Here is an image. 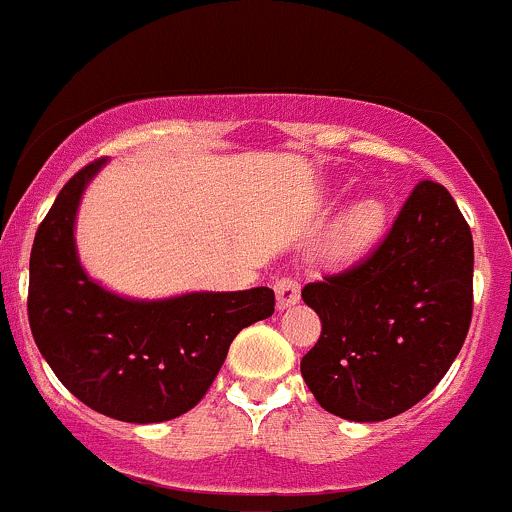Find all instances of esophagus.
Returning a JSON list of instances; mask_svg holds the SVG:
<instances>
[{
	"mask_svg": "<svg viewBox=\"0 0 512 512\" xmlns=\"http://www.w3.org/2000/svg\"><path fill=\"white\" fill-rule=\"evenodd\" d=\"M273 290H276V305H278V310H285V307L295 305V302L300 300V285H298V280L290 278V276L278 278L276 283H273Z\"/></svg>",
	"mask_w": 512,
	"mask_h": 512,
	"instance_id": "34e87169",
	"label": "esophagus"
}]
</instances>
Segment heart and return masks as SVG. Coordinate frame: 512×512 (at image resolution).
Here are the masks:
<instances>
[{
    "label": "heart",
    "instance_id": "heart-1",
    "mask_svg": "<svg viewBox=\"0 0 512 512\" xmlns=\"http://www.w3.org/2000/svg\"><path fill=\"white\" fill-rule=\"evenodd\" d=\"M383 227H386V210H383L381 202H359L344 217L342 227L337 232V241H334V251H337V256L344 258L361 254V251H366L378 239Z\"/></svg>",
    "mask_w": 512,
    "mask_h": 512
}]
</instances>
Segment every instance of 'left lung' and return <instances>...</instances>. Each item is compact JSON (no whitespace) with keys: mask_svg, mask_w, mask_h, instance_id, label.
I'll return each instance as SVG.
<instances>
[{"mask_svg":"<svg viewBox=\"0 0 512 512\" xmlns=\"http://www.w3.org/2000/svg\"><path fill=\"white\" fill-rule=\"evenodd\" d=\"M302 300L322 322L300 361L317 403L354 422L410 410L449 371L474 312V239L454 197L417 183L381 244Z\"/></svg>","mask_w":512,"mask_h":512,"instance_id":"8db88e82","label":"left lung"}]
</instances>
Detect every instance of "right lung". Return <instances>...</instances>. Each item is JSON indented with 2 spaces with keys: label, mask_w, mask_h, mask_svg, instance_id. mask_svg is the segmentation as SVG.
<instances>
[{
  "label": "right lung",
  "mask_w": 512,
  "mask_h": 512,
  "mask_svg": "<svg viewBox=\"0 0 512 512\" xmlns=\"http://www.w3.org/2000/svg\"><path fill=\"white\" fill-rule=\"evenodd\" d=\"M92 161L58 192L29 263V324L58 381L87 408L122 422H163L195 408L244 327L273 315L271 288L131 300L80 266L75 214Z\"/></svg>",
  "instance_id": "obj_1"
}]
</instances>
